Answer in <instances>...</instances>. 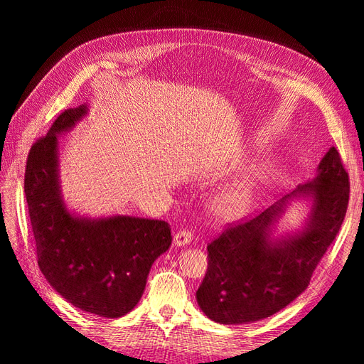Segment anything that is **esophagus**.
Masks as SVG:
<instances>
[{
  "mask_svg": "<svg viewBox=\"0 0 364 364\" xmlns=\"http://www.w3.org/2000/svg\"><path fill=\"white\" fill-rule=\"evenodd\" d=\"M193 240V234H191V230H188V229H182V230H179V232H176L174 234V237H173V243H174V246H185V245H188L190 241Z\"/></svg>",
  "mask_w": 364,
  "mask_h": 364,
  "instance_id": "obj_1",
  "label": "esophagus"
}]
</instances>
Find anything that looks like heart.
<instances>
[{
    "mask_svg": "<svg viewBox=\"0 0 364 364\" xmlns=\"http://www.w3.org/2000/svg\"><path fill=\"white\" fill-rule=\"evenodd\" d=\"M253 186L249 181H241L214 197L211 211L217 220L229 222L243 215L252 202Z\"/></svg>",
    "mask_w": 364,
    "mask_h": 364,
    "instance_id": "heart-1",
    "label": "heart"
}]
</instances>
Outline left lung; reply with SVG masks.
Here are the masks:
<instances>
[{
	"label": "left lung",
	"instance_id": "8db88e82",
	"mask_svg": "<svg viewBox=\"0 0 364 364\" xmlns=\"http://www.w3.org/2000/svg\"><path fill=\"white\" fill-rule=\"evenodd\" d=\"M314 197L302 233L279 242L269 230L293 196ZM349 202V176L336 147L328 150L313 182L299 185L258 215L229 225L208 245V270L196 291L200 310L223 325L270 317L294 301L336 240Z\"/></svg>",
	"mask_w": 364,
	"mask_h": 364
}]
</instances>
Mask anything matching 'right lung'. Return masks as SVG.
I'll use <instances>...</instances> for the list:
<instances>
[{"instance_id":"1","label":"right lung","mask_w":364,"mask_h":364,"mask_svg":"<svg viewBox=\"0 0 364 364\" xmlns=\"http://www.w3.org/2000/svg\"><path fill=\"white\" fill-rule=\"evenodd\" d=\"M86 111L85 105L63 111L31 146L24 193L38 264L51 287L86 313L121 317L139 302L151 264L171 245V229L164 220L68 213L58 176V135Z\"/></svg>"}]
</instances>
